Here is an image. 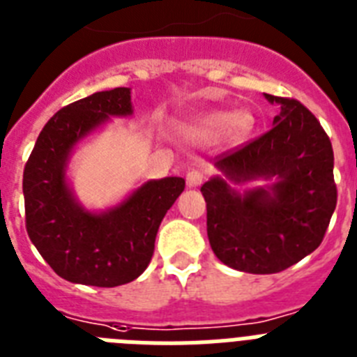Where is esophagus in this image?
<instances>
[{
	"mask_svg": "<svg viewBox=\"0 0 357 357\" xmlns=\"http://www.w3.org/2000/svg\"><path fill=\"white\" fill-rule=\"evenodd\" d=\"M204 174L201 172L199 169H190L187 172V185L188 187H199L201 183H203Z\"/></svg>",
	"mask_w": 357,
	"mask_h": 357,
	"instance_id": "esophagus-1",
	"label": "esophagus"
}]
</instances>
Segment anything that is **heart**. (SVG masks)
<instances>
[{
	"instance_id": "b5f03b06",
	"label": "heart",
	"mask_w": 357,
	"mask_h": 357,
	"mask_svg": "<svg viewBox=\"0 0 357 357\" xmlns=\"http://www.w3.org/2000/svg\"><path fill=\"white\" fill-rule=\"evenodd\" d=\"M255 127V119L250 111H212L201 114L187 127L188 135L197 140H213L225 135L231 142L244 140Z\"/></svg>"
}]
</instances>
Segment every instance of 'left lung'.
<instances>
[{"label": "left lung", "instance_id": "left-lung-1", "mask_svg": "<svg viewBox=\"0 0 357 357\" xmlns=\"http://www.w3.org/2000/svg\"><path fill=\"white\" fill-rule=\"evenodd\" d=\"M280 105L264 135L215 156L228 179H278L238 196L222 178L201 187L213 253L238 271L269 275L296 264L325 237L337 201L334 153L314 114L296 98L268 95Z\"/></svg>", "mask_w": 357, "mask_h": 357}]
</instances>
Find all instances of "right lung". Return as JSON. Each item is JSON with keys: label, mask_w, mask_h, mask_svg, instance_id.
Instances as JSON below:
<instances>
[{"label": "right lung", "mask_w": 357, "mask_h": 357, "mask_svg": "<svg viewBox=\"0 0 357 357\" xmlns=\"http://www.w3.org/2000/svg\"><path fill=\"white\" fill-rule=\"evenodd\" d=\"M131 113L129 88L68 104L43 127L24 165L26 231L50 268L68 282L114 287L140 277L153 259L161 219L185 190L183 178L147 181L105 213L86 212L71 197L64 167L73 145L107 116Z\"/></svg>", "instance_id": "right-lung-1"}]
</instances>
